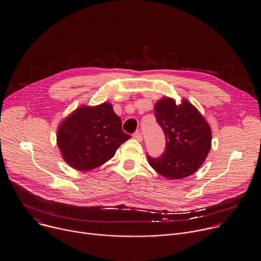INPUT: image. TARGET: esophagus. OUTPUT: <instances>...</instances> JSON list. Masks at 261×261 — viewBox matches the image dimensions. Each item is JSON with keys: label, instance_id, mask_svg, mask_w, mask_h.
Listing matches in <instances>:
<instances>
[{"label": "esophagus", "instance_id": "34e87169", "mask_svg": "<svg viewBox=\"0 0 261 261\" xmlns=\"http://www.w3.org/2000/svg\"><path fill=\"white\" fill-rule=\"evenodd\" d=\"M133 137L135 140H137L139 142H141L142 140H143V137H142V133L140 132V131H137V132H135L134 133V135H133Z\"/></svg>", "mask_w": 261, "mask_h": 261}]
</instances>
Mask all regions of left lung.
I'll use <instances>...</instances> for the list:
<instances>
[{
    "label": "left lung",
    "instance_id": "1",
    "mask_svg": "<svg viewBox=\"0 0 261 261\" xmlns=\"http://www.w3.org/2000/svg\"><path fill=\"white\" fill-rule=\"evenodd\" d=\"M154 116L166 136V150L159 158L148 155L151 167L169 179L191 175L211 149V128L188 100L178 106L164 97L154 106Z\"/></svg>",
    "mask_w": 261,
    "mask_h": 261
}]
</instances>
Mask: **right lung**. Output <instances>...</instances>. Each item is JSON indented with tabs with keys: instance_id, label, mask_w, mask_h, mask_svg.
<instances>
[{
	"instance_id": "right-lung-1",
	"label": "right lung",
	"mask_w": 261,
	"mask_h": 261,
	"mask_svg": "<svg viewBox=\"0 0 261 261\" xmlns=\"http://www.w3.org/2000/svg\"><path fill=\"white\" fill-rule=\"evenodd\" d=\"M131 138L109 102L82 107L62 121L57 144L65 162L77 170H91L110 160Z\"/></svg>"
}]
</instances>
